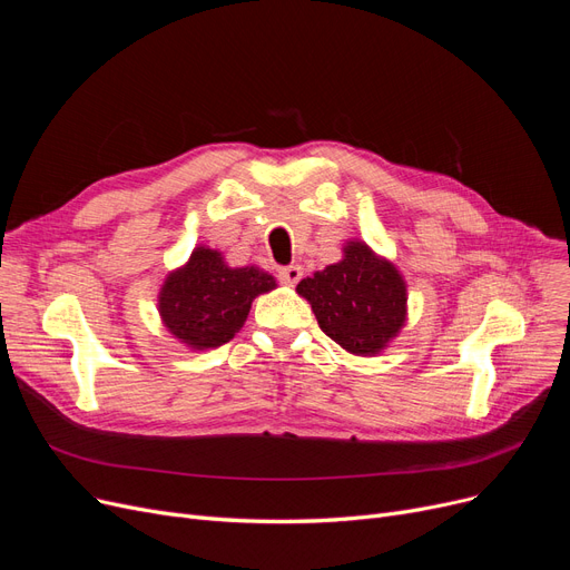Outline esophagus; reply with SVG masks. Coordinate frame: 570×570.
I'll list each match as a JSON object with an SVG mask.
<instances>
[{"label":"esophagus","mask_w":570,"mask_h":570,"mask_svg":"<svg viewBox=\"0 0 570 570\" xmlns=\"http://www.w3.org/2000/svg\"><path fill=\"white\" fill-rule=\"evenodd\" d=\"M301 277H303V267H301V265H286V267H279V282H282V284L293 286V284L301 282Z\"/></svg>","instance_id":"obj_1"}]
</instances>
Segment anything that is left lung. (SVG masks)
Returning <instances> with one entry per match:
<instances>
[{
	"instance_id": "left-lung-1",
	"label": "left lung",
	"mask_w": 570,
	"mask_h": 570,
	"mask_svg": "<svg viewBox=\"0 0 570 570\" xmlns=\"http://www.w3.org/2000/svg\"><path fill=\"white\" fill-rule=\"evenodd\" d=\"M321 331L355 355H374L406 316V286L393 263L363 243H348L344 258L297 284Z\"/></svg>"
}]
</instances>
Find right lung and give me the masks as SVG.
Returning a JSON list of instances; mask_svg holds the SVG:
<instances>
[{"label": "right lung", "mask_w": 570, "mask_h": 570, "mask_svg": "<svg viewBox=\"0 0 570 570\" xmlns=\"http://www.w3.org/2000/svg\"><path fill=\"white\" fill-rule=\"evenodd\" d=\"M277 284L258 267H228L219 252L198 247L189 263L168 275L159 293V312L168 331L203 351L233 340L258 293Z\"/></svg>", "instance_id": "right-lung-1"}]
</instances>
